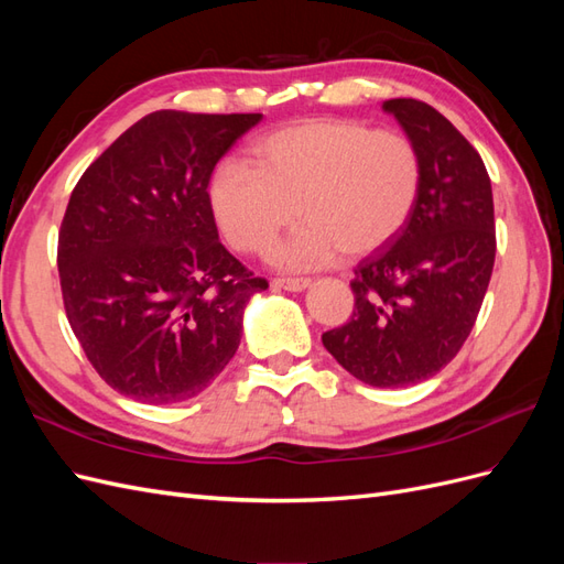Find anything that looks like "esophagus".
<instances>
[{
    "label": "esophagus",
    "instance_id": "1",
    "mask_svg": "<svg viewBox=\"0 0 564 564\" xmlns=\"http://www.w3.org/2000/svg\"><path fill=\"white\" fill-rule=\"evenodd\" d=\"M272 286L284 289V292H303V289L311 286L308 278H278L272 280Z\"/></svg>",
    "mask_w": 564,
    "mask_h": 564
}]
</instances>
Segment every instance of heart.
<instances>
[{
  "label": "heart",
  "instance_id": "heart-1",
  "mask_svg": "<svg viewBox=\"0 0 564 564\" xmlns=\"http://www.w3.org/2000/svg\"><path fill=\"white\" fill-rule=\"evenodd\" d=\"M421 185L416 145L400 131L355 119H311L272 131L249 164L224 160L209 181L212 214L245 253L268 251L280 232L303 226L280 251L286 268H315L377 251L412 214Z\"/></svg>",
  "mask_w": 564,
  "mask_h": 564
}]
</instances>
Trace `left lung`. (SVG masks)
Listing matches in <instances>:
<instances>
[{
    "label": "left lung",
    "mask_w": 564,
    "mask_h": 564,
    "mask_svg": "<svg viewBox=\"0 0 564 564\" xmlns=\"http://www.w3.org/2000/svg\"><path fill=\"white\" fill-rule=\"evenodd\" d=\"M416 145L421 185L390 247L355 268L352 317L324 332L334 360L377 388L414 386L449 365L487 294L497 232L482 158L445 115L416 98L386 100Z\"/></svg>",
    "instance_id": "1"
}]
</instances>
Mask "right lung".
<instances>
[{"instance_id": "right-lung-1", "label": "right lung", "mask_w": 564, "mask_h": 564, "mask_svg": "<svg viewBox=\"0 0 564 564\" xmlns=\"http://www.w3.org/2000/svg\"><path fill=\"white\" fill-rule=\"evenodd\" d=\"M263 115L158 110L77 181L58 232L67 322L110 388L148 404L195 398L232 360L268 289L218 242L214 166Z\"/></svg>"}]
</instances>
